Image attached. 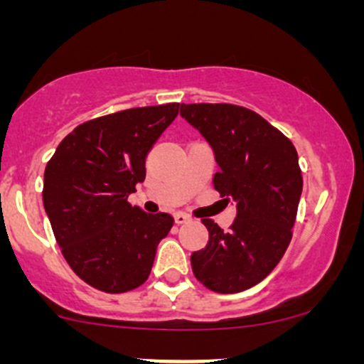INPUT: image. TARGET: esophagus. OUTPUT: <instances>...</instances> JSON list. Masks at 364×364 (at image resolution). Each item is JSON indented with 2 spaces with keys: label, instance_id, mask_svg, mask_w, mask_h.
Segmentation results:
<instances>
[{
  "label": "esophagus",
  "instance_id": "34e87169",
  "mask_svg": "<svg viewBox=\"0 0 364 364\" xmlns=\"http://www.w3.org/2000/svg\"><path fill=\"white\" fill-rule=\"evenodd\" d=\"M174 222L178 223V225H181V223H186V222H190V216L186 215V213H176L174 215Z\"/></svg>",
  "mask_w": 364,
  "mask_h": 364
}]
</instances>
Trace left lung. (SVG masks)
Listing matches in <instances>:
<instances>
[{"instance_id": "obj_1", "label": "left lung", "mask_w": 364, "mask_h": 364, "mask_svg": "<svg viewBox=\"0 0 364 364\" xmlns=\"http://www.w3.org/2000/svg\"><path fill=\"white\" fill-rule=\"evenodd\" d=\"M179 114L213 149L218 165L213 186L237 209L227 232L203 218L209 240L190 257L193 274L220 294L247 291L277 267L291 243L303 192L297 151L250 109L181 104Z\"/></svg>"}]
</instances>
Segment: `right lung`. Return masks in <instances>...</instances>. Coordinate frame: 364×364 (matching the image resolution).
Returning a JSON list of instances; mask_svg holds the SVG:
<instances>
[{"instance_id": "1", "label": "right lung", "mask_w": 364, "mask_h": 364, "mask_svg": "<svg viewBox=\"0 0 364 364\" xmlns=\"http://www.w3.org/2000/svg\"><path fill=\"white\" fill-rule=\"evenodd\" d=\"M179 104L127 109L79 124L43 174V208L63 257L86 284L121 294L148 280L168 213L128 203L146 178V156Z\"/></svg>"}]
</instances>
